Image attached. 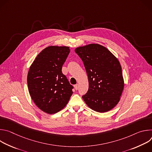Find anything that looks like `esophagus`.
Listing matches in <instances>:
<instances>
[{"mask_svg": "<svg viewBox=\"0 0 152 152\" xmlns=\"http://www.w3.org/2000/svg\"><path fill=\"white\" fill-rule=\"evenodd\" d=\"M75 90H77V89H78V88H79V85L78 84H76V85H75Z\"/></svg>", "mask_w": 152, "mask_h": 152, "instance_id": "obj_1", "label": "esophagus"}]
</instances>
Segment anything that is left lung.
Here are the masks:
<instances>
[{"mask_svg":"<svg viewBox=\"0 0 152 152\" xmlns=\"http://www.w3.org/2000/svg\"><path fill=\"white\" fill-rule=\"evenodd\" d=\"M88 77V91L82 96L91 110L99 113L111 110L118 104L124 86L120 63L105 47L89 44L75 49Z\"/></svg>","mask_w":152,"mask_h":152,"instance_id":"obj_1","label":"left lung"}]
</instances>
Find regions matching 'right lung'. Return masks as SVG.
I'll use <instances>...</instances> for the list:
<instances>
[{"instance_id":"obj_1","label":"right lung","mask_w":152,"mask_h":152,"mask_svg":"<svg viewBox=\"0 0 152 152\" xmlns=\"http://www.w3.org/2000/svg\"><path fill=\"white\" fill-rule=\"evenodd\" d=\"M70 51L67 46H48L30 66L27 76L29 94L39 109L47 114L62 110L73 94V86L62 73Z\"/></svg>"}]
</instances>
